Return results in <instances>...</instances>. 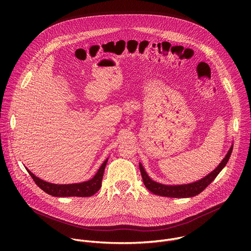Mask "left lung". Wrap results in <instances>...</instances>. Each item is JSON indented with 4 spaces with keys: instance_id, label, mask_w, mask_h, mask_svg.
<instances>
[{
    "instance_id": "obj_1",
    "label": "left lung",
    "mask_w": 251,
    "mask_h": 251,
    "mask_svg": "<svg viewBox=\"0 0 251 251\" xmlns=\"http://www.w3.org/2000/svg\"><path fill=\"white\" fill-rule=\"evenodd\" d=\"M233 148V144H231L229 150L227 151L226 155L223 159V161L219 164V166L212 170L210 173H208L206 176L201 177V180H198L196 182L190 183V184H183V185H165L158 183L149 176L147 172L145 171L144 167L141 163H139L140 172L142 175L143 183H144L145 187L152 192L155 195L162 196V197H168V198H192L195 196H198L201 194L213 180L217 177V176L222 172V170L226 166L229 157L231 155Z\"/></svg>"
}]
</instances>
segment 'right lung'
<instances>
[{
    "label": "right lung",
    "mask_w": 251,
    "mask_h": 251,
    "mask_svg": "<svg viewBox=\"0 0 251 251\" xmlns=\"http://www.w3.org/2000/svg\"><path fill=\"white\" fill-rule=\"evenodd\" d=\"M108 162V158H107L96 174L93 176L92 178L88 181L82 182V183H76V184H67V185H57V184H52L46 182L42 178L38 177L37 176H34L27 168L26 171L32 177V180L34 183L37 184L44 192L47 194L53 196V197H58V198H63V197H91L95 193H97L100 188H101V182H102V177L105 170V166Z\"/></svg>",
    "instance_id": "1"
}]
</instances>
